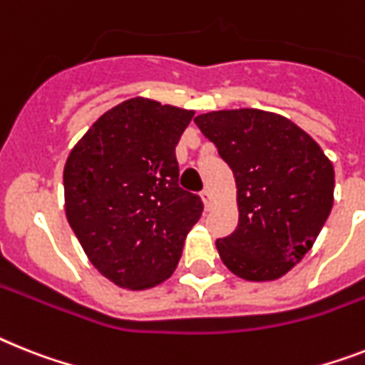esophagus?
<instances>
[{"instance_id":"esophagus-1","label":"esophagus","mask_w":365,"mask_h":365,"mask_svg":"<svg viewBox=\"0 0 365 365\" xmlns=\"http://www.w3.org/2000/svg\"><path fill=\"white\" fill-rule=\"evenodd\" d=\"M202 197V202H204V206H206V210H210L211 206H213V195H211L210 189H204V191L200 192Z\"/></svg>"}]
</instances>
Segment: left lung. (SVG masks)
<instances>
[{
    "label": "left lung",
    "mask_w": 365,
    "mask_h": 365,
    "mask_svg": "<svg viewBox=\"0 0 365 365\" xmlns=\"http://www.w3.org/2000/svg\"><path fill=\"white\" fill-rule=\"evenodd\" d=\"M197 125L234 170L240 225L217 241L235 277H284L314 247L334 204V167L286 116L262 109L198 115Z\"/></svg>",
    "instance_id": "8db88e82"
}]
</instances>
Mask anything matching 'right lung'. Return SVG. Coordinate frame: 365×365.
I'll use <instances>...</instances> for the list:
<instances>
[{
  "label": "right lung",
  "instance_id": "1",
  "mask_svg": "<svg viewBox=\"0 0 365 365\" xmlns=\"http://www.w3.org/2000/svg\"><path fill=\"white\" fill-rule=\"evenodd\" d=\"M195 111L130 98L103 113L64 163V211L107 280L140 292L173 277L202 215L180 187L176 145Z\"/></svg>",
  "mask_w": 365,
  "mask_h": 365
}]
</instances>
